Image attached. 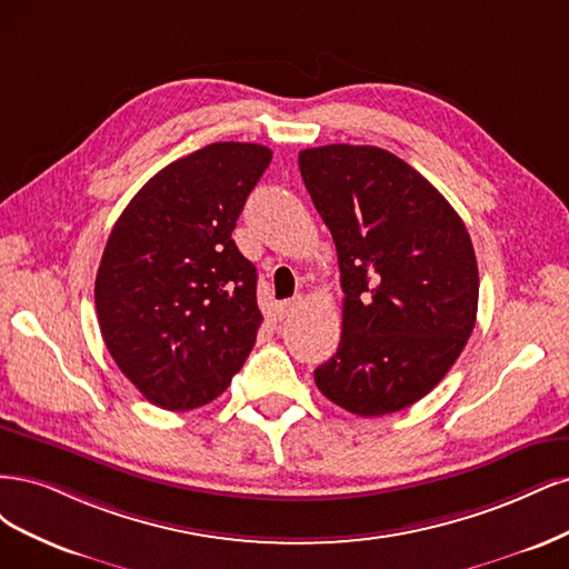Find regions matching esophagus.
Masks as SVG:
<instances>
[{
	"mask_svg": "<svg viewBox=\"0 0 569 569\" xmlns=\"http://www.w3.org/2000/svg\"><path fill=\"white\" fill-rule=\"evenodd\" d=\"M298 307H300V298H296V300H286V302H281L279 305V309H277V317L283 321V319H290L292 315H296L298 311Z\"/></svg>",
	"mask_w": 569,
	"mask_h": 569,
	"instance_id": "obj_1",
	"label": "esophagus"
}]
</instances>
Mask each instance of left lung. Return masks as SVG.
Segmentation results:
<instances>
[{"label":"left lung","mask_w":569,"mask_h":569,"mask_svg":"<svg viewBox=\"0 0 569 569\" xmlns=\"http://www.w3.org/2000/svg\"><path fill=\"white\" fill-rule=\"evenodd\" d=\"M338 250L342 338L317 388L357 416L416 405L463 352L478 317V260L463 219L409 162L378 146L300 151Z\"/></svg>","instance_id":"left-lung-1"}]
</instances>
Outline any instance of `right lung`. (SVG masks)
Masks as SVG:
<instances>
[{"label":"right lung","instance_id":"add662e5","mask_svg":"<svg viewBox=\"0 0 569 569\" xmlns=\"http://www.w3.org/2000/svg\"><path fill=\"white\" fill-rule=\"evenodd\" d=\"M269 162L260 143H210L146 181L108 236L94 286L101 336L160 409L217 399L258 340V269L231 231Z\"/></svg>","mask_w":569,"mask_h":569}]
</instances>
